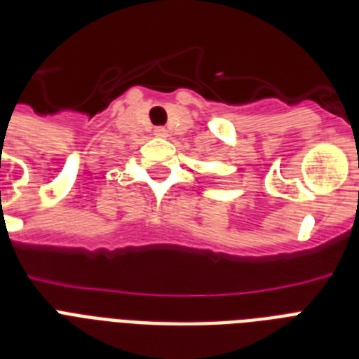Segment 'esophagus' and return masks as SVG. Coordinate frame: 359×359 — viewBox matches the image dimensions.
Wrapping results in <instances>:
<instances>
[{
    "mask_svg": "<svg viewBox=\"0 0 359 359\" xmlns=\"http://www.w3.org/2000/svg\"><path fill=\"white\" fill-rule=\"evenodd\" d=\"M154 135H156V137H168V130L156 128V130H154Z\"/></svg>",
    "mask_w": 359,
    "mask_h": 359,
    "instance_id": "1",
    "label": "esophagus"
}]
</instances>
